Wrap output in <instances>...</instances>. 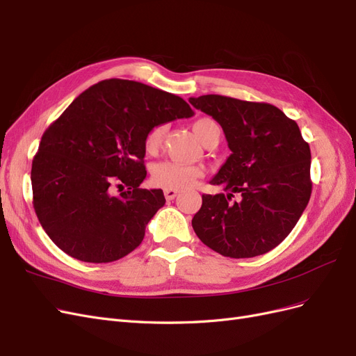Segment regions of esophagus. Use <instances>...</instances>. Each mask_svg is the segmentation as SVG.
<instances>
[{
  "mask_svg": "<svg viewBox=\"0 0 356 356\" xmlns=\"http://www.w3.org/2000/svg\"><path fill=\"white\" fill-rule=\"evenodd\" d=\"M178 195V190H174V188H165V197L166 200H174Z\"/></svg>",
  "mask_w": 356,
  "mask_h": 356,
  "instance_id": "34e87169",
  "label": "esophagus"
}]
</instances>
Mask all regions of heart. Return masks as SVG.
<instances>
[{"label": "heart", "instance_id": "b5f03b06", "mask_svg": "<svg viewBox=\"0 0 356 356\" xmlns=\"http://www.w3.org/2000/svg\"><path fill=\"white\" fill-rule=\"evenodd\" d=\"M218 124L211 118H200L195 124H193V131L197 135L200 141H203L204 136L208 135L212 127H217ZM166 134V126L159 124L153 127L148 132L145 138V148L148 152H154L159 145L163 141ZM203 175V169L196 165H184L179 161L174 160H163L156 163L152 169V182L157 187L161 188H174L181 190L191 187L195 182Z\"/></svg>", "mask_w": 356, "mask_h": 356}]
</instances>
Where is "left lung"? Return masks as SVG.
I'll use <instances>...</instances> for the list:
<instances>
[{"label": "left lung", "instance_id": "8db88e82", "mask_svg": "<svg viewBox=\"0 0 356 356\" xmlns=\"http://www.w3.org/2000/svg\"><path fill=\"white\" fill-rule=\"evenodd\" d=\"M222 127L232 154L211 179L224 193L203 195L191 225L211 250L230 258L272 251L294 229L310 193V148L275 105L221 95L190 98ZM234 194L239 201L231 202Z\"/></svg>", "mask_w": 356, "mask_h": 356}]
</instances>
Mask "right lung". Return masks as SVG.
Here are the masks:
<instances>
[{"instance_id":"right-lung-1","label":"right lung","mask_w":356,"mask_h":356,"mask_svg":"<svg viewBox=\"0 0 356 356\" xmlns=\"http://www.w3.org/2000/svg\"><path fill=\"white\" fill-rule=\"evenodd\" d=\"M193 114L179 96L132 80H104L75 98L42 135L31 169L32 203L55 245L86 263L139 246L166 202L160 188H139L145 138Z\"/></svg>"}]
</instances>
